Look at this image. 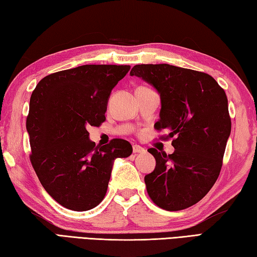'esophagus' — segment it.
I'll use <instances>...</instances> for the list:
<instances>
[{
	"instance_id": "1",
	"label": "esophagus",
	"mask_w": 257,
	"mask_h": 257,
	"mask_svg": "<svg viewBox=\"0 0 257 257\" xmlns=\"http://www.w3.org/2000/svg\"><path fill=\"white\" fill-rule=\"evenodd\" d=\"M133 151H134V153H141V154L146 152V151H145V148H143L142 146H139V145H134Z\"/></svg>"
}]
</instances>
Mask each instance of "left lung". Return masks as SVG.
<instances>
[{
	"mask_svg": "<svg viewBox=\"0 0 257 257\" xmlns=\"http://www.w3.org/2000/svg\"><path fill=\"white\" fill-rule=\"evenodd\" d=\"M130 75L142 78L161 97L157 130L174 138L171 155L149 148L156 166L145 176L158 207L177 211L199 202L217 181L231 122L225 91L206 73L169 64H142Z\"/></svg>",
	"mask_w": 257,
	"mask_h": 257,
	"instance_id": "obj_1",
	"label": "left lung"
}]
</instances>
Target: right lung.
Wrapping results in <instances>:
<instances>
[{"mask_svg": "<svg viewBox=\"0 0 257 257\" xmlns=\"http://www.w3.org/2000/svg\"><path fill=\"white\" fill-rule=\"evenodd\" d=\"M129 65H82L44 77L27 118L31 164L47 193L63 207L86 211L106 193L116 158L132 155L123 139L95 147L88 127L105 120L111 91Z\"/></svg>", "mask_w": 257, "mask_h": 257, "instance_id": "right-lung-1", "label": "right lung"}]
</instances>
